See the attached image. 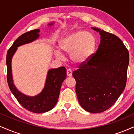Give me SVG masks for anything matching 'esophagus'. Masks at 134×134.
<instances>
[{
  "label": "esophagus",
  "instance_id": "34e87169",
  "mask_svg": "<svg viewBox=\"0 0 134 134\" xmlns=\"http://www.w3.org/2000/svg\"><path fill=\"white\" fill-rule=\"evenodd\" d=\"M67 76L69 77H71L72 76V71L71 69H67Z\"/></svg>",
  "mask_w": 134,
  "mask_h": 134
}]
</instances>
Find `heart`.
<instances>
[{
    "label": "heart",
    "instance_id": "b5f03b06",
    "mask_svg": "<svg viewBox=\"0 0 134 134\" xmlns=\"http://www.w3.org/2000/svg\"><path fill=\"white\" fill-rule=\"evenodd\" d=\"M96 38L93 33L84 31H76L69 34L60 41V48L63 51L70 53L73 62L83 64L90 59L96 47ZM58 58L64 57L60 52L55 51Z\"/></svg>",
    "mask_w": 134,
    "mask_h": 134
}]
</instances>
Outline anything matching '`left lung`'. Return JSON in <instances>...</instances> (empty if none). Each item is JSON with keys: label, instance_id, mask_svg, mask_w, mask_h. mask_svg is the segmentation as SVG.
<instances>
[{"label": "left lung", "instance_id": "8db88e82", "mask_svg": "<svg viewBox=\"0 0 134 134\" xmlns=\"http://www.w3.org/2000/svg\"><path fill=\"white\" fill-rule=\"evenodd\" d=\"M100 44L86 62L81 64L72 76L76 92L82 108L93 113L104 111L124 91L127 79L129 53L116 35L100 29Z\"/></svg>", "mask_w": 134, "mask_h": 134}]
</instances>
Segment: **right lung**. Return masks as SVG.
<instances>
[{
    "label": "right lung",
    "instance_id": "1",
    "mask_svg": "<svg viewBox=\"0 0 134 134\" xmlns=\"http://www.w3.org/2000/svg\"><path fill=\"white\" fill-rule=\"evenodd\" d=\"M52 24L53 23H50L48 25L51 26ZM39 29H36L23 34L16 40L9 49L6 57L7 80L10 91L23 107L35 113L47 112L54 108L59 97L61 86L67 76L66 69L64 67L50 69L48 72L43 90L39 94L35 96H26L17 90L14 84L12 75V58L18 47L32 42L39 38Z\"/></svg>",
    "mask_w": 134,
    "mask_h": 134
}]
</instances>
